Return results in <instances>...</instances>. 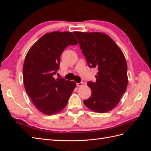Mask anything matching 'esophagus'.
Returning <instances> with one entry per match:
<instances>
[{"mask_svg":"<svg viewBox=\"0 0 151 151\" xmlns=\"http://www.w3.org/2000/svg\"><path fill=\"white\" fill-rule=\"evenodd\" d=\"M83 82H81V83H77V86H78V87H81V86H83Z\"/></svg>","mask_w":151,"mask_h":151,"instance_id":"1","label":"esophagus"}]
</instances>
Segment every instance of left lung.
<instances>
[{"label": "left lung", "mask_w": 151, "mask_h": 151, "mask_svg": "<svg viewBox=\"0 0 151 151\" xmlns=\"http://www.w3.org/2000/svg\"><path fill=\"white\" fill-rule=\"evenodd\" d=\"M89 67L97 68L95 83L89 82L92 91L84 104L91 110L104 113L119 103L128 84L127 64L123 53L113 39L100 32L74 31Z\"/></svg>", "instance_id": "obj_1"}]
</instances>
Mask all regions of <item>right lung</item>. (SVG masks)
Returning a JSON list of instances; mask_svg holds the SVG:
<instances>
[{"instance_id": "right-lung-1", "label": "right lung", "mask_w": 151, "mask_h": 151, "mask_svg": "<svg viewBox=\"0 0 151 151\" xmlns=\"http://www.w3.org/2000/svg\"><path fill=\"white\" fill-rule=\"evenodd\" d=\"M69 31H53L42 36L27 53L22 68L27 94L38 110L47 115L61 111L76 87L74 81L53 77L60 58L68 45L77 44Z\"/></svg>"}]
</instances>
